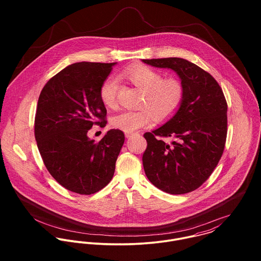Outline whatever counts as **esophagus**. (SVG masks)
Returning a JSON list of instances; mask_svg holds the SVG:
<instances>
[{"label":"esophagus","instance_id":"1","mask_svg":"<svg viewBox=\"0 0 261 261\" xmlns=\"http://www.w3.org/2000/svg\"><path fill=\"white\" fill-rule=\"evenodd\" d=\"M124 136H125V138L129 139V138L133 136V134H132V133H125V134H124Z\"/></svg>","mask_w":261,"mask_h":261}]
</instances>
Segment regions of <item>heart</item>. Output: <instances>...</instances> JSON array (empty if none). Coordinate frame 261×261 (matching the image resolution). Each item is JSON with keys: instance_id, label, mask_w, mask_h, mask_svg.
Returning <instances> with one entry per match:
<instances>
[{"instance_id": "heart-1", "label": "heart", "mask_w": 261, "mask_h": 261, "mask_svg": "<svg viewBox=\"0 0 261 261\" xmlns=\"http://www.w3.org/2000/svg\"><path fill=\"white\" fill-rule=\"evenodd\" d=\"M123 77L144 92L141 102L148 110L123 111L113 115L114 128L132 133L150 123L151 114L158 119H166L175 114L184 99V86L175 78L165 79L164 75L147 66H139L124 71ZM118 82L107 78L99 88V98L105 107L114 109L117 105Z\"/></svg>"}]
</instances>
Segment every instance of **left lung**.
Wrapping results in <instances>:
<instances>
[{
	"label": "left lung",
	"mask_w": 261,
	"mask_h": 261,
	"mask_svg": "<svg viewBox=\"0 0 261 261\" xmlns=\"http://www.w3.org/2000/svg\"><path fill=\"white\" fill-rule=\"evenodd\" d=\"M158 68H170L181 79L184 99L165 124L144 135L145 173L153 186L181 195L201 186L218 165L227 137V102L214 77L183 58L143 59ZM160 137H172L166 144Z\"/></svg>",
	"instance_id": "8db88e82"
}]
</instances>
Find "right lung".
I'll return each mask as SVG.
<instances>
[{"label": "right lung", "instance_id": "right-lung-1", "mask_svg": "<svg viewBox=\"0 0 261 261\" xmlns=\"http://www.w3.org/2000/svg\"><path fill=\"white\" fill-rule=\"evenodd\" d=\"M114 63L77 62L54 75L43 87L35 115V139L51 176L65 189L91 195L112 181L124 143L111 129L96 143L87 136L93 124H107L99 88Z\"/></svg>", "mask_w": 261, "mask_h": 261}]
</instances>
